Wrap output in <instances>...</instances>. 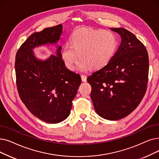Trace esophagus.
<instances>
[{
  "mask_svg": "<svg viewBox=\"0 0 159 159\" xmlns=\"http://www.w3.org/2000/svg\"><path fill=\"white\" fill-rule=\"evenodd\" d=\"M81 79H82V82H86L87 80V77L86 75H81Z\"/></svg>",
  "mask_w": 159,
  "mask_h": 159,
  "instance_id": "1",
  "label": "esophagus"
}]
</instances>
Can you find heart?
Returning a JSON list of instances; mask_svg holds the SVG:
<instances>
[{
    "instance_id": "obj_1",
    "label": "heart",
    "mask_w": 159,
    "mask_h": 159,
    "mask_svg": "<svg viewBox=\"0 0 159 159\" xmlns=\"http://www.w3.org/2000/svg\"><path fill=\"white\" fill-rule=\"evenodd\" d=\"M116 47V38L111 31L82 28L72 34L70 45L64 47L60 55L70 70H75L78 58L79 71H86L89 67L99 70L109 63Z\"/></svg>"
}]
</instances>
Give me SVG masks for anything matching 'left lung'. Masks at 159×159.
<instances>
[{
  "label": "left lung",
  "instance_id": "1",
  "mask_svg": "<svg viewBox=\"0 0 159 159\" xmlns=\"http://www.w3.org/2000/svg\"><path fill=\"white\" fill-rule=\"evenodd\" d=\"M121 43L109 63L87 79L92 86L95 112L108 120L125 118L139 106L147 89L149 58L146 47L134 34L111 28Z\"/></svg>",
  "mask_w": 159,
  "mask_h": 159
}]
</instances>
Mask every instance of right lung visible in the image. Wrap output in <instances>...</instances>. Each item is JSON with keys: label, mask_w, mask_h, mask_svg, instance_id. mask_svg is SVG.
<instances>
[{"label": "right lung", "mask_w": 159, "mask_h": 159, "mask_svg": "<svg viewBox=\"0 0 159 159\" xmlns=\"http://www.w3.org/2000/svg\"><path fill=\"white\" fill-rule=\"evenodd\" d=\"M61 24L35 32L20 47L16 57L17 90L20 99L38 118L58 123L70 114L72 101L81 84L79 74L66 67L57 45L62 33ZM57 44V51L41 60L34 54L36 47Z\"/></svg>", "instance_id": "obj_1"}]
</instances>
